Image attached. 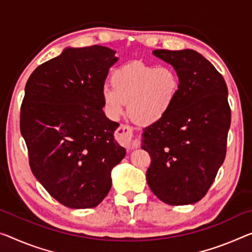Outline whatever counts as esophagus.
Returning a JSON list of instances; mask_svg holds the SVG:
<instances>
[{
    "instance_id": "34e87169",
    "label": "esophagus",
    "mask_w": 252,
    "mask_h": 252,
    "mask_svg": "<svg viewBox=\"0 0 252 252\" xmlns=\"http://www.w3.org/2000/svg\"><path fill=\"white\" fill-rule=\"evenodd\" d=\"M117 141L119 144L125 146L127 150H133L134 148H137L138 141L135 138L133 134V129L131 127L127 125H121L117 129V134H116Z\"/></svg>"
}]
</instances>
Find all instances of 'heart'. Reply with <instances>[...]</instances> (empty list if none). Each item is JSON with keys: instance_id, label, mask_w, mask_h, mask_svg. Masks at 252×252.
<instances>
[{"instance_id": "heart-1", "label": "heart", "mask_w": 252, "mask_h": 252, "mask_svg": "<svg viewBox=\"0 0 252 252\" xmlns=\"http://www.w3.org/2000/svg\"><path fill=\"white\" fill-rule=\"evenodd\" d=\"M111 87L102 89L107 114L113 119L122 116L128 102V114L139 125H152L163 119L175 106L180 94L179 74L171 66L138 63L115 69Z\"/></svg>"}]
</instances>
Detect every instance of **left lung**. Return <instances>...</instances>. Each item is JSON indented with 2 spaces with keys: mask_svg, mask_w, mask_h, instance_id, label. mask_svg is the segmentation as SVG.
<instances>
[{
  "mask_svg": "<svg viewBox=\"0 0 252 252\" xmlns=\"http://www.w3.org/2000/svg\"><path fill=\"white\" fill-rule=\"evenodd\" d=\"M181 81L171 111L143 131L151 157L149 187L169 205L195 204L206 195L226 154L231 124L227 88L210 61L192 49H157Z\"/></svg>",
  "mask_w": 252,
  "mask_h": 252,
  "instance_id": "8db88e82",
  "label": "left lung"
}]
</instances>
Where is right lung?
<instances>
[{
    "instance_id": "add662e5",
    "label": "right lung",
    "mask_w": 252,
    "mask_h": 252,
    "mask_svg": "<svg viewBox=\"0 0 252 252\" xmlns=\"http://www.w3.org/2000/svg\"><path fill=\"white\" fill-rule=\"evenodd\" d=\"M103 46L65 48L28 79L20 130L33 176L50 196L75 210L98 206L111 188V170L126 156L118 123L104 115L102 89L118 61Z\"/></svg>"
}]
</instances>
